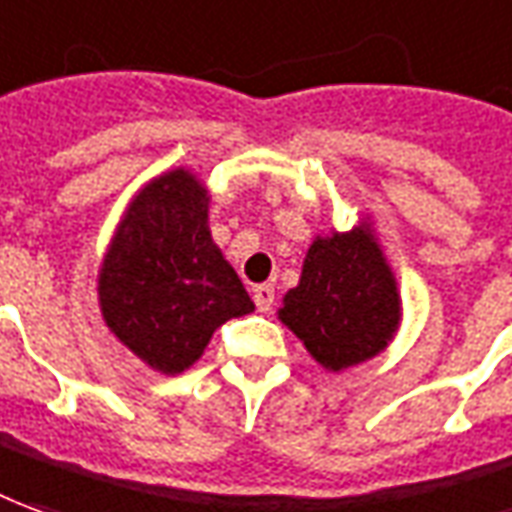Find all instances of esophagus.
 Listing matches in <instances>:
<instances>
[{
	"mask_svg": "<svg viewBox=\"0 0 512 512\" xmlns=\"http://www.w3.org/2000/svg\"><path fill=\"white\" fill-rule=\"evenodd\" d=\"M253 301L259 306V312H267L273 301H276V290L270 287V284H259L256 290H253Z\"/></svg>",
	"mask_w": 512,
	"mask_h": 512,
	"instance_id": "1",
	"label": "esophagus"
}]
</instances>
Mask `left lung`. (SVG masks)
Segmentation results:
<instances>
[{
	"label": "left lung",
	"instance_id": "obj_1",
	"mask_svg": "<svg viewBox=\"0 0 512 512\" xmlns=\"http://www.w3.org/2000/svg\"><path fill=\"white\" fill-rule=\"evenodd\" d=\"M329 370L376 357L398 329L396 278L368 228L317 236L303 262L301 284L278 312Z\"/></svg>",
	"mask_w": 512,
	"mask_h": 512
}]
</instances>
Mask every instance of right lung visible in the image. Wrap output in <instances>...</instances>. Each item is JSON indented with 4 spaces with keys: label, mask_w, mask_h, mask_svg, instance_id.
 <instances>
[{
    "label": "right lung",
    "mask_w": 512,
    "mask_h": 512,
    "mask_svg": "<svg viewBox=\"0 0 512 512\" xmlns=\"http://www.w3.org/2000/svg\"><path fill=\"white\" fill-rule=\"evenodd\" d=\"M105 323L139 359L181 373L253 301L211 242L209 197L186 169L139 192L100 270Z\"/></svg>",
    "instance_id": "right-lung-1"
}]
</instances>
